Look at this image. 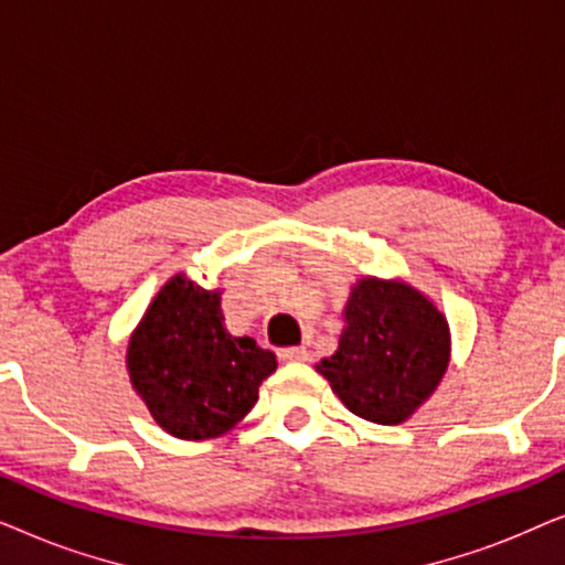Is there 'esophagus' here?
Returning <instances> with one entry per match:
<instances>
[{
  "label": "esophagus",
  "instance_id": "esophagus-1",
  "mask_svg": "<svg viewBox=\"0 0 565 565\" xmlns=\"http://www.w3.org/2000/svg\"><path fill=\"white\" fill-rule=\"evenodd\" d=\"M277 358H280L282 362H306L308 350L306 347H285V350L277 352Z\"/></svg>",
  "mask_w": 565,
  "mask_h": 565
}]
</instances>
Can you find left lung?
Instances as JSON below:
<instances>
[{
  "mask_svg": "<svg viewBox=\"0 0 565 565\" xmlns=\"http://www.w3.org/2000/svg\"><path fill=\"white\" fill-rule=\"evenodd\" d=\"M450 362V327L404 280L362 277L344 306L339 350L316 370L352 414L401 424L437 391Z\"/></svg>",
  "mask_w": 565,
  "mask_h": 565,
  "instance_id": "1",
  "label": "left lung"
}]
</instances>
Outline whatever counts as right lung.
<instances>
[{"instance_id": "right-lung-1", "label": "right lung", "mask_w": 565, "mask_h": 565, "mask_svg": "<svg viewBox=\"0 0 565 565\" xmlns=\"http://www.w3.org/2000/svg\"><path fill=\"white\" fill-rule=\"evenodd\" d=\"M126 358L134 391L159 427L180 439L226 435L277 367L275 354L252 337L228 334L221 290L184 275H174L146 308Z\"/></svg>"}]
</instances>
